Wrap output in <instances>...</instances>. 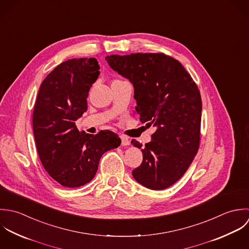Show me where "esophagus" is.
I'll list each match as a JSON object with an SVG mask.
<instances>
[{
  "mask_svg": "<svg viewBox=\"0 0 249 249\" xmlns=\"http://www.w3.org/2000/svg\"><path fill=\"white\" fill-rule=\"evenodd\" d=\"M120 139H121V144H122V146H128V145H130V141H129V139H128L126 136L121 135V136H120Z\"/></svg>",
  "mask_w": 249,
  "mask_h": 249,
  "instance_id": "obj_1",
  "label": "esophagus"
}]
</instances>
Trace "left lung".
Listing matches in <instances>:
<instances>
[{
  "label": "left lung",
  "instance_id": "obj_1",
  "mask_svg": "<svg viewBox=\"0 0 249 249\" xmlns=\"http://www.w3.org/2000/svg\"><path fill=\"white\" fill-rule=\"evenodd\" d=\"M106 60L133 84L141 121L156 129L142 150L143 160L133 176L150 190H164L185 174L198 151V88L177 59L161 53L111 54ZM132 144L142 146L135 140Z\"/></svg>",
  "mask_w": 249,
  "mask_h": 249
}]
</instances>
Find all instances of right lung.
<instances>
[{
  "instance_id": "add662e5",
  "label": "right lung",
  "mask_w": 249,
  "mask_h": 249,
  "mask_svg": "<svg viewBox=\"0 0 249 249\" xmlns=\"http://www.w3.org/2000/svg\"><path fill=\"white\" fill-rule=\"evenodd\" d=\"M99 69L95 57L63 61L44 79L36 100L33 129L39 159L51 177L66 188L90 182L102 155L121 143L111 131L89 135L75 124L88 109L89 91Z\"/></svg>"
}]
</instances>
